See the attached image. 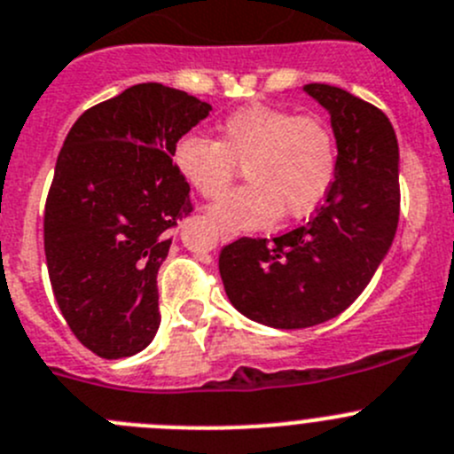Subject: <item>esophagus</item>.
Wrapping results in <instances>:
<instances>
[{
    "instance_id": "34e87169",
    "label": "esophagus",
    "mask_w": 454,
    "mask_h": 454,
    "mask_svg": "<svg viewBox=\"0 0 454 454\" xmlns=\"http://www.w3.org/2000/svg\"><path fill=\"white\" fill-rule=\"evenodd\" d=\"M234 239V234H230V231H220V240H231Z\"/></svg>"
}]
</instances>
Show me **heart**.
<instances>
[{
    "label": "heart",
    "mask_w": 454,
    "mask_h": 454,
    "mask_svg": "<svg viewBox=\"0 0 454 454\" xmlns=\"http://www.w3.org/2000/svg\"><path fill=\"white\" fill-rule=\"evenodd\" d=\"M174 165L202 198L223 196L243 167L249 184L220 198L209 214L230 231L258 230L278 214L301 218L321 205L336 176V140L314 115L249 106L224 118L218 142L180 137Z\"/></svg>",
    "instance_id": "obj_1"
}]
</instances>
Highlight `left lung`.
Returning a JSON list of instances; mask_svg holds the SVG:
<instances>
[{"label": "left lung", "mask_w": 454, "mask_h": 454, "mask_svg": "<svg viewBox=\"0 0 454 454\" xmlns=\"http://www.w3.org/2000/svg\"><path fill=\"white\" fill-rule=\"evenodd\" d=\"M330 114L336 176L309 220L274 240L239 239L218 270L231 305L278 330L348 309L386 258L399 223V145L383 111L330 84H305Z\"/></svg>", "instance_id": "8db88e82"}]
</instances>
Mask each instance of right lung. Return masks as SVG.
<instances>
[{
  "label": "right lung",
  "mask_w": 454,
  "mask_h": 454,
  "mask_svg": "<svg viewBox=\"0 0 454 454\" xmlns=\"http://www.w3.org/2000/svg\"><path fill=\"white\" fill-rule=\"evenodd\" d=\"M209 111L145 82L84 111L64 140L46 198V265L68 327L102 359L133 356L158 332V270L193 211L174 146Z\"/></svg>",
  "instance_id": "right-lung-1"
}]
</instances>
